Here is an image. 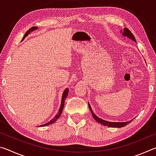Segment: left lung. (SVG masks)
Returning a JSON list of instances; mask_svg holds the SVG:
<instances>
[{
  "label": "left lung",
  "mask_w": 156,
  "mask_h": 156,
  "mask_svg": "<svg viewBox=\"0 0 156 156\" xmlns=\"http://www.w3.org/2000/svg\"><path fill=\"white\" fill-rule=\"evenodd\" d=\"M120 33H122V35L125 37H127L128 38L131 39L133 41L135 42L136 43V38L133 35V34H132L130 31H129L127 28L125 27V29H123L122 30L120 31ZM89 105V109H90L91 112V114L93 115V117L96 121H97L98 123H100L101 125H104V126H109V127H114V128H120V127H123V126H126V125H128V124L130 123L132 120H129V121H126V122H109V121H107V120H102L100 118H98L96 115H95V113L93 112V111L91 109V105L89 103H88Z\"/></svg>",
  "instance_id": "8db88e82"
}]
</instances>
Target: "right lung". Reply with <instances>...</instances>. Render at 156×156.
<instances>
[{
    "instance_id": "1",
    "label": "right lung",
    "mask_w": 156,
    "mask_h": 156,
    "mask_svg": "<svg viewBox=\"0 0 156 156\" xmlns=\"http://www.w3.org/2000/svg\"><path fill=\"white\" fill-rule=\"evenodd\" d=\"M38 30V27H32L31 28H30V30H29L27 31V32L25 34V35H24V36H23V41L24 40V39L26 38V36H27L29 34H30L31 32V31H33L34 30ZM68 93H69V89L67 88L65 89V90L64 91V92H63V94H62V100H61V104H60V109L58 110V113H57V115L55 116V117L53 118L52 120H50L49 122H48L47 123L44 124V125H42L41 126H47V125H51V124H53L54 122H55L58 119L60 116L61 115V113L62 112V109H63V108H64V105H65V100L66 99V98H67V96H68Z\"/></svg>"
}]
</instances>
